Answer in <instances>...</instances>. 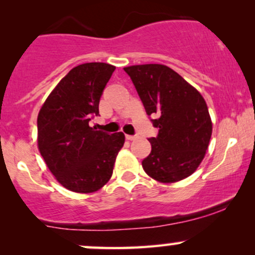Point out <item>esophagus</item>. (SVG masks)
<instances>
[{"label": "esophagus", "mask_w": 255, "mask_h": 255, "mask_svg": "<svg viewBox=\"0 0 255 255\" xmlns=\"http://www.w3.org/2000/svg\"><path fill=\"white\" fill-rule=\"evenodd\" d=\"M126 137H127L128 140H130V141H133V140H136L137 139V135H126Z\"/></svg>", "instance_id": "34e87169"}]
</instances>
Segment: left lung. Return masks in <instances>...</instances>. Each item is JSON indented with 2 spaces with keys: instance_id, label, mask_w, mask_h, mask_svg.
<instances>
[{
  "instance_id": "8db88e82",
  "label": "left lung",
  "mask_w": 255,
  "mask_h": 255,
  "mask_svg": "<svg viewBox=\"0 0 255 255\" xmlns=\"http://www.w3.org/2000/svg\"><path fill=\"white\" fill-rule=\"evenodd\" d=\"M144 104L156 137L142 160L148 176L163 183L177 182L197 170L212 134V122L203 96L164 64L126 67Z\"/></svg>"
}]
</instances>
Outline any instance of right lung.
<instances>
[{
  "label": "right lung",
  "instance_id": "right-lung-1",
  "mask_svg": "<svg viewBox=\"0 0 255 255\" xmlns=\"http://www.w3.org/2000/svg\"><path fill=\"white\" fill-rule=\"evenodd\" d=\"M115 67L91 62L74 67L46 98L37 120L38 148L56 180L67 189L92 193L113 175L125 134L96 130L99 101Z\"/></svg>",
  "mask_w": 255,
  "mask_h": 255
}]
</instances>
